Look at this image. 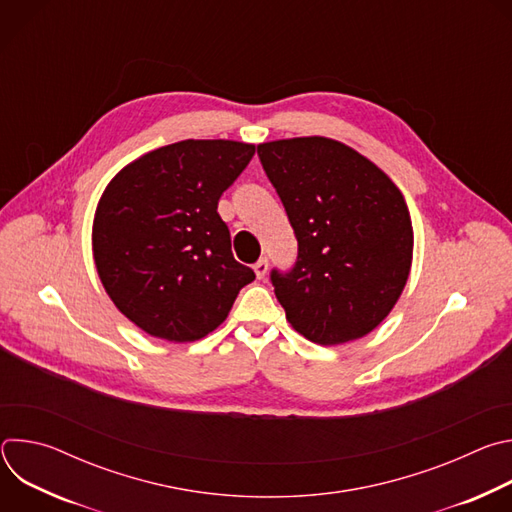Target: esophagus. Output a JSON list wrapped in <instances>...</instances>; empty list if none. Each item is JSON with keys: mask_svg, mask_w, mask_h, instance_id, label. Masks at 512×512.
Masks as SVG:
<instances>
[{"mask_svg": "<svg viewBox=\"0 0 512 512\" xmlns=\"http://www.w3.org/2000/svg\"><path fill=\"white\" fill-rule=\"evenodd\" d=\"M253 269H255V275H257V279H265V275H267V269H269V263H267V259H259V261L253 265Z\"/></svg>", "mask_w": 512, "mask_h": 512, "instance_id": "34e87169", "label": "esophagus"}]
</instances>
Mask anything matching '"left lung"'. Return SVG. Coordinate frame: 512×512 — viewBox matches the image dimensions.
Segmentation results:
<instances>
[{
  "mask_svg": "<svg viewBox=\"0 0 512 512\" xmlns=\"http://www.w3.org/2000/svg\"><path fill=\"white\" fill-rule=\"evenodd\" d=\"M298 239L287 273L271 269L285 318L334 346L375 330L397 304L413 257L401 190L371 160L328 137L257 145Z\"/></svg>",
  "mask_w": 512,
  "mask_h": 512,
  "instance_id": "1",
  "label": "left lung"
}]
</instances>
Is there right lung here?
I'll use <instances>...</instances> for the list:
<instances>
[{
  "instance_id": "add662e5",
  "label": "right lung",
  "mask_w": 512,
  "mask_h": 512,
  "mask_svg": "<svg viewBox=\"0 0 512 512\" xmlns=\"http://www.w3.org/2000/svg\"><path fill=\"white\" fill-rule=\"evenodd\" d=\"M255 145L184 139L125 166L105 188L93 223L103 287L135 326L170 342L204 338L255 279L231 251L218 198Z\"/></svg>"
}]
</instances>
